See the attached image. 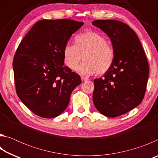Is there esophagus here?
Returning <instances> with one entry per match:
<instances>
[{
    "label": "esophagus",
    "mask_w": 158,
    "mask_h": 158,
    "mask_svg": "<svg viewBox=\"0 0 158 158\" xmlns=\"http://www.w3.org/2000/svg\"><path fill=\"white\" fill-rule=\"evenodd\" d=\"M81 81H88V80H89V79H88L87 77H84V76H81Z\"/></svg>",
    "instance_id": "obj_1"
}]
</instances>
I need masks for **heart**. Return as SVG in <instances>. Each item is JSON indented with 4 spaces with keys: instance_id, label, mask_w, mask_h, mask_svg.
I'll return each mask as SVG.
<instances>
[{
    "instance_id": "b5f03b06",
    "label": "heart",
    "mask_w": 158,
    "mask_h": 158,
    "mask_svg": "<svg viewBox=\"0 0 158 158\" xmlns=\"http://www.w3.org/2000/svg\"><path fill=\"white\" fill-rule=\"evenodd\" d=\"M63 55L64 63L72 70L77 68L83 58L84 62L79 67L78 72L88 75L108 73L115 59L113 47L105 37L93 31L77 35L74 45L67 44L64 47Z\"/></svg>"
}]
</instances>
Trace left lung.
Masks as SVG:
<instances>
[{"mask_svg": "<svg viewBox=\"0 0 158 158\" xmlns=\"http://www.w3.org/2000/svg\"><path fill=\"white\" fill-rule=\"evenodd\" d=\"M92 24L107 35L115 53L110 70L94 79L93 103L106 116H121L143 99L149 74L146 54L137 34L128 25L116 20H95Z\"/></svg>", "mask_w": 158, "mask_h": 158, "instance_id": "left-lung-1", "label": "left lung"}]
</instances>
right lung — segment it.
<instances>
[{
    "label": "right lung",
    "instance_id": "right-lung-1",
    "mask_svg": "<svg viewBox=\"0 0 158 158\" xmlns=\"http://www.w3.org/2000/svg\"><path fill=\"white\" fill-rule=\"evenodd\" d=\"M84 23L71 19L39 21L19 45L13 60L16 90L37 116H59L81 83L79 74L64 66L63 50Z\"/></svg>",
    "mask_w": 158,
    "mask_h": 158
}]
</instances>
